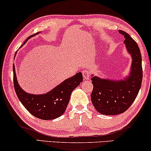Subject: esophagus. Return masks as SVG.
<instances>
[{
    "label": "esophagus",
    "instance_id": "obj_1",
    "mask_svg": "<svg viewBox=\"0 0 151 151\" xmlns=\"http://www.w3.org/2000/svg\"><path fill=\"white\" fill-rule=\"evenodd\" d=\"M82 76H83L84 79L85 80L89 79L90 76H91V72L88 71V70H83V71H82Z\"/></svg>",
    "mask_w": 151,
    "mask_h": 151
}]
</instances>
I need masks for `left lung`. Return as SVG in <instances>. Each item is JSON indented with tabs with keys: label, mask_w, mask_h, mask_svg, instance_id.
Returning <instances> with one entry per match:
<instances>
[{
	"label": "left lung",
	"mask_w": 151,
	"mask_h": 151,
	"mask_svg": "<svg viewBox=\"0 0 151 151\" xmlns=\"http://www.w3.org/2000/svg\"><path fill=\"white\" fill-rule=\"evenodd\" d=\"M125 40L127 52L132 58L129 73L123 79L111 80L91 76L93 89L91 102L101 114L113 115L125 112L133 104L141 88L142 81V55L135 40L127 33L119 30Z\"/></svg>",
	"instance_id": "left-lung-1"
}]
</instances>
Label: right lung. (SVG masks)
I'll use <instances>...</instances> for the list:
<instances>
[{
  "label": "right lung",
  "instance_id": "right-lung-1",
  "mask_svg": "<svg viewBox=\"0 0 151 151\" xmlns=\"http://www.w3.org/2000/svg\"><path fill=\"white\" fill-rule=\"evenodd\" d=\"M40 32L29 37V39ZM21 46V47H22ZM14 88L18 99L27 110L34 116L44 120L54 119L65 113L69 102L71 93L82 82L81 72L67 78L49 92L43 94H32L27 93L20 87L16 77L15 65H13Z\"/></svg>",
  "mask_w": 151,
  "mask_h": 151
}]
</instances>
